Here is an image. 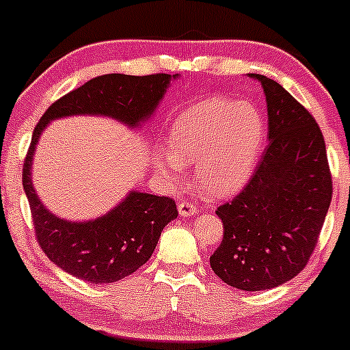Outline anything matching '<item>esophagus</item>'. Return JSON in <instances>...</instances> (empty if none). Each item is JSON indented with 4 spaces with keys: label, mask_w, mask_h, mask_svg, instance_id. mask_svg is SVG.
I'll use <instances>...</instances> for the list:
<instances>
[{
    "label": "esophagus",
    "mask_w": 350,
    "mask_h": 350,
    "mask_svg": "<svg viewBox=\"0 0 350 350\" xmlns=\"http://www.w3.org/2000/svg\"><path fill=\"white\" fill-rule=\"evenodd\" d=\"M178 211H179L180 217H192V215L198 214V208L192 206L191 202H186V200H180L179 206H178Z\"/></svg>",
    "instance_id": "esophagus-1"
}]
</instances>
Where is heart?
Wrapping results in <instances>:
<instances>
[{
  "label": "heart",
  "instance_id": "heart-1",
  "mask_svg": "<svg viewBox=\"0 0 350 350\" xmlns=\"http://www.w3.org/2000/svg\"><path fill=\"white\" fill-rule=\"evenodd\" d=\"M265 122L250 102L212 97L179 113L170 130V148L156 152L154 166L179 184L184 164H194L196 184L212 198L242 191L263 150Z\"/></svg>",
  "mask_w": 350,
  "mask_h": 350
}]
</instances>
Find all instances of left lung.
Instances as JSON below:
<instances>
[{"label": "left lung", "mask_w": 350, "mask_h": 350, "mask_svg": "<svg viewBox=\"0 0 350 350\" xmlns=\"http://www.w3.org/2000/svg\"><path fill=\"white\" fill-rule=\"evenodd\" d=\"M268 146L250 183L215 211L224 239L211 267L237 290L280 286L306 267L332 198L326 143L316 120L275 80L260 74Z\"/></svg>", "instance_id": "obj_1"}]
</instances>
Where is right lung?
I'll list each match as a JSON object with an SVG mask.
<instances>
[{"label":"right lung","mask_w":350,"mask_h":350,"mask_svg":"<svg viewBox=\"0 0 350 350\" xmlns=\"http://www.w3.org/2000/svg\"><path fill=\"white\" fill-rule=\"evenodd\" d=\"M179 75L107 74L88 80L47 108L34 128L23 167V187L29 200L36 237L52 263L94 284L115 283L151 258L163 228L178 217L170 198L130 191L107 214L92 220L60 219L42 204L33 184L36 144L52 120L75 115L108 116L128 128H139L158 108L171 80Z\"/></svg>","instance_id":"right-lung-1"}]
</instances>
